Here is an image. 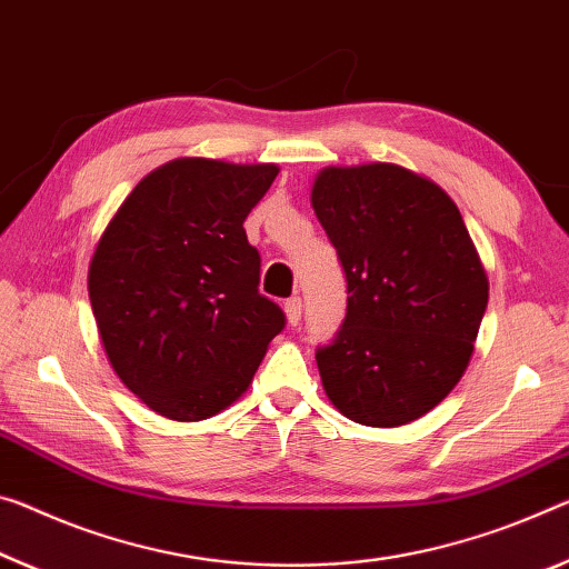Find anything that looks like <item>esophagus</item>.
Here are the masks:
<instances>
[{"instance_id": "obj_1", "label": "esophagus", "mask_w": 569, "mask_h": 569, "mask_svg": "<svg viewBox=\"0 0 569 569\" xmlns=\"http://www.w3.org/2000/svg\"><path fill=\"white\" fill-rule=\"evenodd\" d=\"M283 309H286V319H288V323H291V327H299L301 313H303V303H301L299 296H293V299H288Z\"/></svg>"}]
</instances>
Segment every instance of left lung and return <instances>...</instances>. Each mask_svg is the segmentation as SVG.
I'll return each mask as SVG.
<instances>
[{
    "label": "left lung",
    "instance_id": "1",
    "mask_svg": "<svg viewBox=\"0 0 569 569\" xmlns=\"http://www.w3.org/2000/svg\"><path fill=\"white\" fill-rule=\"evenodd\" d=\"M311 207L347 273V319L317 351L345 418L398 428L461 382L489 303V278L456 202L390 161L323 167Z\"/></svg>",
    "mask_w": 569,
    "mask_h": 569
}]
</instances>
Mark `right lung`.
<instances>
[{
  "label": "right lung",
  "mask_w": 569,
  "mask_h": 569,
  "mask_svg": "<svg viewBox=\"0 0 569 569\" xmlns=\"http://www.w3.org/2000/svg\"><path fill=\"white\" fill-rule=\"evenodd\" d=\"M276 177V164L171 159L131 189L93 250L88 296L108 362L169 420L240 400L283 329L242 228Z\"/></svg>",
  "instance_id": "right-lung-1"
}]
</instances>
